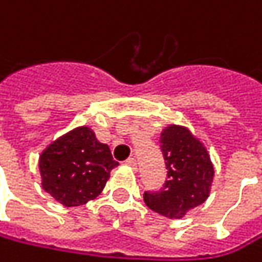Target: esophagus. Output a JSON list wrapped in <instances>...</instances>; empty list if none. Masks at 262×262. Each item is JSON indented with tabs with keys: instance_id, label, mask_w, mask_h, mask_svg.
I'll list each match as a JSON object with an SVG mask.
<instances>
[{
	"instance_id": "esophagus-1",
	"label": "esophagus",
	"mask_w": 262,
	"mask_h": 262,
	"mask_svg": "<svg viewBox=\"0 0 262 262\" xmlns=\"http://www.w3.org/2000/svg\"><path fill=\"white\" fill-rule=\"evenodd\" d=\"M125 164H127L128 167H132L134 170L137 169V160H135V158H128V160L125 161Z\"/></svg>"
}]
</instances>
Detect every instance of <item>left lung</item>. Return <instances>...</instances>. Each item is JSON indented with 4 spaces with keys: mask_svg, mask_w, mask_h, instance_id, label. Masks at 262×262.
Returning a JSON list of instances; mask_svg holds the SVG:
<instances>
[{
    "mask_svg": "<svg viewBox=\"0 0 262 262\" xmlns=\"http://www.w3.org/2000/svg\"><path fill=\"white\" fill-rule=\"evenodd\" d=\"M167 180L158 192H146L144 203L170 220L183 218L210 193L215 169L204 144L184 125L170 124L161 134Z\"/></svg>",
    "mask_w": 262,
    "mask_h": 262,
    "instance_id": "left-lung-1",
    "label": "left lung"
}]
</instances>
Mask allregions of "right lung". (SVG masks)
<instances>
[{
	"label": "right lung",
	"instance_id": "1",
	"mask_svg": "<svg viewBox=\"0 0 262 262\" xmlns=\"http://www.w3.org/2000/svg\"><path fill=\"white\" fill-rule=\"evenodd\" d=\"M118 163L107 144L87 127H76L50 143L39 155L42 189L66 207L82 206L104 189Z\"/></svg>",
	"mask_w": 262,
	"mask_h": 262
}]
</instances>
